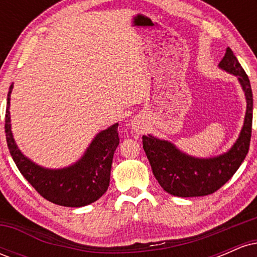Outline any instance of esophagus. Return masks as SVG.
I'll use <instances>...</instances> for the list:
<instances>
[{
  "mask_svg": "<svg viewBox=\"0 0 257 257\" xmlns=\"http://www.w3.org/2000/svg\"><path fill=\"white\" fill-rule=\"evenodd\" d=\"M132 129L135 133H138V134H144V132H145L146 126H145V124H144L143 122H141V120L135 119L134 122L132 123Z\"/></svg>",
  "mask_w": 257,
  "mask_h": 257,
  "instance_id": "esophagus-1",
  "label": "esophagus"
}]
</instances>
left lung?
<instances>
[{"label": "left lung", "instance_id": "8db88e82", "mask_svg": "<svg viewBox=\"0 0 257 257\" xmlns=\"http://www.w3.org/2000/svg\"><path fill=\"white\" fill-rule=\"evenodd\" d=\"M219 67L237 76L246 99V112L239 137L226 153L211 158L188 156L167 140L144 135L143 147L152 173L164 191L178 197H200L214 193L234 175L245 159L252 125V91L247 75L231 48Z\"/></svg>", "mask_w": 257, "mask_h": 257}]
</instances>
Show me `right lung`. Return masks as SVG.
Segmentation results:
<instances>
[{
	"label": "right lung",
	"instance_id": "obj_1",
	"mask_svg": "<svg viewBox=\"0 0 257 257\" xmlns=\"http://www.w3.org/2000/svg\"><path fill=\"white\" fill-rule=\"evenodd\" d=\"M11 84L6 108V139L10 153L22 175L43 198L54 204L78 208L98 200L107 191L114 151L119 145L118 123L100 132L82 158L63 169L40 167L18 149L11 131Z\"/></svg>",
	"mask_w": 257,
	"mask_h": 257
}]
</instances>
